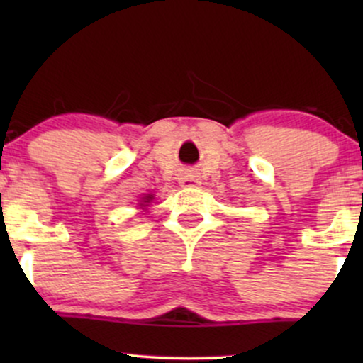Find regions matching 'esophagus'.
<instances>
[{"label": "esophagus", "instance_id": "1", "mask_svg": "<svg viewBox=\"0 0 363 363\" xmlns=\"http://www.w3.org/2000/svg\"><path fill=\"white\" fill-rule=\"evenodd\" d=\"M179 184L182 187H198L201 182H199V176H196L194 172H184L179 177Z\"/></svg>", "mask_w": 363, "mask_h": 363}]
</instances>
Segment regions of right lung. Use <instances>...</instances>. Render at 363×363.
Segmentation results:
<instances>
[{"instance_id": "1", "label": "right lung", "mask_w": 363, "mask_h": 363, "mask_svg": "<svg viewBox=\"0 0 363 363\" xmlns=\"http://www.w3.org/2000/svg\"><path fill=\"white\" fill-rule=\"evenodd\" d=\"M152 199H153V196H152V194H148V196H145L143 201H145V203H150V201H152Z\"/></svg>"}]
</instances>
